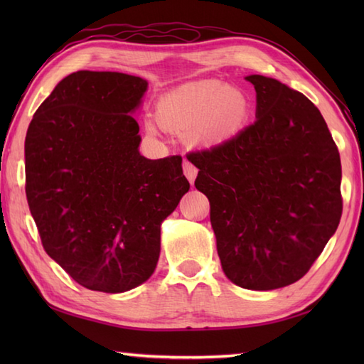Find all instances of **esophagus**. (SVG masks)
Returning <instances> with one entry per match:
<instances>
[{
    "label": "esophagus",
    "mask_w": 364,
    "mask_h": 364,
    "mask_svg": "<svg viewBox=\"0 0 364 364\" xmlns=\"http://www.w3.org/2000/svg\"><path fill=\"white\" fill-rule=\"evenodd\" d=\"M183 172H184V175H186L189 183L194 184L196 176H197V173H198V168H197L194 164H191L189 161H184V162H183Z\"/></svg>",
    "instance_id": "esophagus-1"
}]
</instances>
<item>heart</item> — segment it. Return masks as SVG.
I'll use <instances>...</instances> for the list:
<instances>
[{
	"label": "heart",
	"instance_id": "obj_1",
	"mask_svg": "<svg viewBox=\"0 0 364 364\" xmlns=\"http://www.w3.org/2000/svg\"><path fill=\"white\" fill-rule=\"evenodd\" d=\"M250 112L242 90L215 80L188 82L162 95L156 115L167 129L189 131L198 144L214 145L233 137Z\"/></svg>",
	"mask_w": 364,
	"mask_h": 364
}]
</instances>
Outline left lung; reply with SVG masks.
<instances>
[{
  "instance_id": "1",
  "label": "left lung",
  "mask_w": 364,
  "mask_h": 364,
  "mask_svg": "<svg viewBox=\"0 0 364 364\" xmlns=\"http://www.w3.org/2000/svg\"><path fill=\"white\" fill-rule=\"evenodd\" d=\"M257 120L228 141L186 154L210 200L223 272L245 289L296 283L319 258L343 214L341 159L310 100L250 75Z\"/></svg>"
}]
</instances>
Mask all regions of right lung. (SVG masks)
Returning <instances> with one entry per match:
<instances>
[{"label":"right lung","instance_id":"obj_1","mask_svg":"<svg viewBox=\"0 0 364 364\" xmlns=\"http://www.w3.org/2000/svg\"><path fill=\"white\" fill-rule=\"evenodd\" d=\"M146 81L81 70L38 106L25 141L26 198L45 252L76 283L125 292L150 278L161 223L189 191L181 156L146 159L131 115Z\"/></svg>","mask_w":364,"mask_h":364}]
</instances>
